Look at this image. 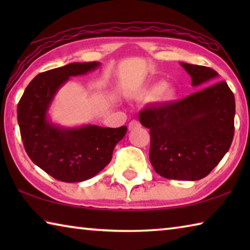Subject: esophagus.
<instances>
[{
  "mask_svg": "<svg viewBox=\"0 0 250 250\" xmlns=\"http://www.w3.org/2000/svg\"><path fill=\"white\" fill-rule=\"evenodd\" d=\"M141 126V124L140 122H139L138 120H132L129 124V125H128V128H129V130H133V129H135V128H140Z\"/></svg>",
  "mask_w": 250,
  "mask_h": 250,
  "instance_id": "obj_1",
  "label": "esophagus"
}]
</instances>
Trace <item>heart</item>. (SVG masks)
Returning a JSON list of instances; mask_svg holds the SVG:
<instances>
[{
    "label": "heart",
    "mask_w": 250,
    "mask_h": 250,
    "mask_svg": "<svg viewBox=\"0 0 250 250\" xmlns=\"http://www.w3.org/2000/svg\"><path fill=\"white\" fill-rule=\"evenodd\" d=\"M176 91L174 87H172L171 84L167 83H156L154 86H152L145 92L146 98H152L155 96V100L159 103H170L175 98Z\"/></svg>",
    "instance_id": "heart-1"
}]
</instances>
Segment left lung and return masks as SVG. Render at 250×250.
<instances>
[{
  "instance_id": "8db88e82",
  "label": "left lung",
  "mask_w": 250,
  "mask_h": 250,
  "mask_svg": "<svg viewBox=\"0 0 250 250\" xmlns=\"http://www.w3.org/2000/svg\"><path fill=\"white\" fill-rule=\"evenodd\" d=\"M193 86L216 78L205 66L181 62ZM235 97L226 82L215 83L186 98L146 107L139 113L150 129V161L170 180L197 181L207 176L229 150L234 138Z\"/></svg>"
}]
</instances>
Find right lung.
<instances>
[{
    "label": "right lung",
    "instance_id": "obj_1",
    "mask_svg": "<svg viewBox=\"0 0 250 250\" xmlns=\"http://www.w3.org/2000/svg\"><path fill=\"white\" fill-rule=\"evenodd\" d=\"M99 65L98 62H73L39 74L18 104L25 151L37 167L58 181L75 183L98 174L126 133L125 125L115 129L87 125L68 129L48 120V108L59 88L71 76L87 74Z\"/></svg>",
    "mask_w": 250,
    "mask_h": 250
}]
</instances>
